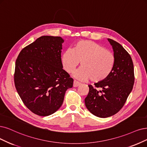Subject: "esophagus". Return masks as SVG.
<instances>
[{"instance_id":"1","label":"esophagus","mask_w":147,"mask_h":147,"mask_svg":"<svg viewBox=\"0 0 147 147\" xmlns=\"http://www.w3.org/2000/svg\"><path fill=\"white\" fill-rule=\"evenodd\" d=\"M80 84V83L78 81L76 80H74V82H73V86H74V87H77V86H78Z\"/></svg>"}]
</instances>
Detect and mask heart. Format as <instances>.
I'll return each instance as SVG.
<instances>
[{
	"label": "heart",
	"instance_id": "b5f03b06",
	"mask_svg": "<svg viewBox=\"0 0 147 147\" xmlns=\"http://www.w3.org/2000/svg\"><path fill=\"white\" fill-rule=\"evenodd\" d=\"M63 68L72 73L80 62V68L74 73L79 80H90L93 83L105 80L113 72L116 57L105 47L90 40L77 42L71 50L65 51L62 56Z\"/></svg>",
	"mask_w": 147,
	"mask_h": 147
}]
</instances>
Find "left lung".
Masks as SVG:
<instances>
[{"instance_id":"1","label":"left lung","mask_w":147,"mask_h":147,"mask_svg":"<svg viewBox=\"0 0 147 147\" xmlns=\"http://www.w3.org/2000/svg\"><path fill=\"white\" fill-rule=\"evenodd\" d=\"M111 45L116 63L113 72L105 80L89 85L85 99L87 109L97 117L105 118L115 115L125 104L134 83V66L129 53L118 42L108 39ZM97 88L101 90H98Z\"/></svg>"}]
</instances>
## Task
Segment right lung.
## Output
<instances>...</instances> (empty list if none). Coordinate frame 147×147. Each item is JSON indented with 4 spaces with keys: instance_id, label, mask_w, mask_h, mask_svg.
<instances>
[{
    "instance_id": "1",
    "label": "right lung",
    "mask_w": 147,
    "mask_h": 147,
    "mask_svg": "<svg viewBox=\"0 0 147 147\" xmlns=\"http://www.w3.org/2000/svg\"><path fill=\"white\" fill-rule=\"evenodd\" d=\"M63 39L44 36L24 48L16 59L14 80L25 105L33 113L47 116L63 104L73 79L62 68Z\"/></svg>"
}]
</instances>
